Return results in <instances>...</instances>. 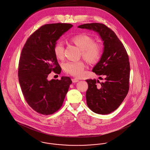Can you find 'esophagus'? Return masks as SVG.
Segmentation results:
<instances>
[{"instance_id":"34e87169","label":"esophagus","mask_w":150,"mask_h":150,"mask_svg":"<svg viewBox=\"0 0 150 150\" xmlns=\"http://www.w3.org/2000/svg\"><path fill=\"white\" fill-rule=\"evenodd\" d=\"M72 82L73 83H76V82H79V80L76 78H74V79H72Z\"/></svg>"}]
</instances>
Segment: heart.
Segmentation results:
<instances>
[{
    "label": "heart",
    "mask_w": 150,
    "mask_h": 150,
    "mask_svg": "<svg viewBox=\"0 0 150 150\" xmlns=\"http://www.w3.org/2000/svg\"><path fill=\"white\" fill-rule=\"evenodd\" d=\"M71 41L82 50L83 58L90 63H96L101 57L103 53L102 45L94 41V38L86 34H80L71 37ZM53 52L59 59L64 56V47L61 41L56 42L53 47ZM64 69L74 76L81 77L83 75L85 64L82 61L67 62L64 64Z\"/></svg>",
    "instance_id": "1"
}]
</instances>
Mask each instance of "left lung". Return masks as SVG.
I'll return each instance as SVG.
<instances>
[{
	"label": "left lung",
	"instance_id": "left-lung-1",
	"mask_svg": "<svg viewBox=\"0 0 150 150\" xmlns=\"http://www.w3.org/2000/svg\"><path fill=\"white\" fill-rule=\"evenodd\" d=\"M78 28L98 32L103 41V53L92 71L105 78L103 82L96 79H86L88 89L86 97L87 105L93 112L109 114L120 106L129 91L130 64L128 53L116 34L105 25L85 23Z\"/></svg>",
	"mask_w": 150,
	"mask_h": 150
}]
</instances>
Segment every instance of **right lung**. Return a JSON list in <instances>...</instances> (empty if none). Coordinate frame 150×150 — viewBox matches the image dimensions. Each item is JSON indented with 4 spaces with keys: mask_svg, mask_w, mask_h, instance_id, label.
I'll use <instances>...</instances> for the list:
<instances>
[{
    "mask_svg": "<svg viewBox=\"0 0 150 150\" xmlns=\"http://www.w3.org/2000/svg\"><path fill=\"white\" fill-rule=\"evenodd\" d=\"M72 26L66 23L42 25L30 35L22 50L18 72L19 84L28 105L41 115H52L61 108L72 83L68 76L50 81L47 78L52 71L61 72L53 47Z\"/></svg>",
    "mask_w": 150,
    "mask_h": 150,
    "instance_id": "right-lung-1",
    "label": "right lung"
}]
</instances>
